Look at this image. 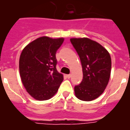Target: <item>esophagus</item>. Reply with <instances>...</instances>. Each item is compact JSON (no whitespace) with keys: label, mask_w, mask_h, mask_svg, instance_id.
<instances>
[{"label":"esophagus","mask_w":130,"mask_h":130,"mask_svg":"<svg viewBox=\"0 0 130 130\" xmlns=\"http://www.w3.org/2000/svg\"><path fill=\"white\" fill-rule=\"evenodd\" d=\"M66 76H67V78H68V79H70V77H71V74H67Z\"/></svg>","instance_id":"1"}]
</instances>
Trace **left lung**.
Wrapping results in <instances>:
<instances>
[{
    "instance_id": "left-lung-1",
    "label": "left lung",
    "mask_w": 130,
    "mask_h": 130,
    "mask_svg": "<svg viewBox=\"0 0 130 130\" xmlns=\"http://www.w3.org/2000/svg\"><path fill=\"white\" fill-rule=\"evenodd\" d=\"M70 42L81 60L83 80L74 87L78 99L91 101L98 98L108 85L111 71L108 51L100 43L88 38H72Z\"/></svg>"
}]
</instances>
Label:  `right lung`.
I'll return each instance as SVG.
<instances>
[{"label":"right lung","mask_w":130,"mask_h":130,"mask_svg":"<svg viewBox=\"0 0 130 130\" xmlns=\"http://www.w3.org/2000/svg\"><path fill=\"white\" fill-rule=\"evenodd\" d=\"M64 38L41 37L22 50L19 68L20 77L27 92L35 100L43 101L53 97L64 79L56 69V51Z\"/></svg>","instance_id":"add662e5"}]
</instances>
